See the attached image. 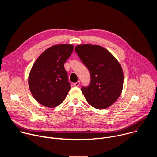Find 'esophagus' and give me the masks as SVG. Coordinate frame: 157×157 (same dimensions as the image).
<instances>
[{"label":"esophagus","instance_id":"esophagus-1","mask_svg":"<svg viewBox=\"0 0 157 157\" xmlns=\"http://www.w3.org/2000/svg\"><path fill=\"white\" fill-rule=\"evenodd\" d=\"M73 84H74V86H75L78 87V86H79V84H80V81H77L76 82L74 83Z\"/></svg>","mask_w":157,"mask_h":157}]
</instances>
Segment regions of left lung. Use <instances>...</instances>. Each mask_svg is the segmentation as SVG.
<instances>
[{
    "label": "left lung",
    "mask_w": 157,
    "mask_h": 157,
    "mask_svg": "<svg viewBox=\"0 0 157 157\" xmlns=\"http://www.w3.org/2000/svg\"><path fill=\"white\" fill-rule=\"evenodd\" d=\"M75 51L91 75L90 84L81 87L87 102L98 109L113 105L123 89L124 73L119 62L107 49L96 44H79Z\"/></svg>",
    "instance_id": "8db88e82"
}]
</instances>
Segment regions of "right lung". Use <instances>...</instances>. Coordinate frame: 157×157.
I'll use <instances>...</instances> for the list:
<instances>
[{
	"mask_svg": "<svg viewBox=\"0 0 157 157\" xmlns=\"http://www.w3.org/2000/svg\"><path fill=\"white\" fill-rule=\"evenodd\" d=\"M70 44L53 45L44 51L32 66L29 86L35 99L47 107H55L65 99L71 88L64 64L73 52Z\"/></svg>",
	"mask_w": 157,
	"mask_h": 157,
	"instance_id": "right-lung-1",
	"label": "right lung"
}]
</instances>
